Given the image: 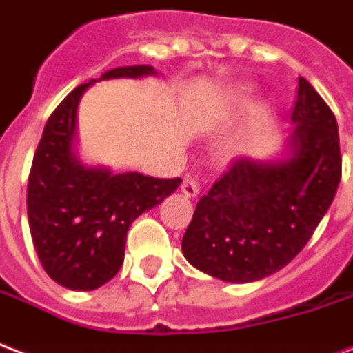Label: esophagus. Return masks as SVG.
<instances>
[{
  "instance_id": "1",
  "label": "esophagus",
  "mask_w": 353,
  "mask_h": 353,
  "mask_svg": "<svg viewBox=\"0 0 353 353\" xmlns=\"http://www.w3.org/2000/svg\"><path fill=\"white\" fill-rule=\"evenodd\" d=\"M180 190H182V194L186 195V197H192V199H194V197H197V194H199V184L192 179H184L182 180Z\"/></svg>"
}]
</instances>
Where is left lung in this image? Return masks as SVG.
Masks as SVG:
<instances>
[{
	"label": "left lung",
	"mask_w": 353,
	"mask_h": 353,
	"mask_svg": "<svg viewBox=\"0 0 353 353\" xmlns=\"http://www.w3.org/2000/svg\"><path fill=\"white\" fill-rule=\"evenodd\" d=\"M284 154L241 158L203 195L182 239L205 274L246 284L271 276L310 241L341 182L339 125L327 103L299 79Z\"/></svg>",
	"instance_id": "obj_1"
}]
</instances>
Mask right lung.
<instances>
[{
	"mask_svg": "<svg viewBox=\"0 0 353 353\" xmlns=\"http://www.w3.org/2000/svg\"><path fill=\"white\" fill-rule=\"evenodd\" d=\"M152 74V65L110 69L74 88L46 122L28 180V222L43 269L63 288L92 292L107 284L123 263L131 223L182 182L84 165L74 152L84 92L94 82Z\"/></svg>",
	"mask_w": 353,
	"mask_h": 353,
	"instance_id": "obj_1",
	"label": "right lung"
}]
</instances>
